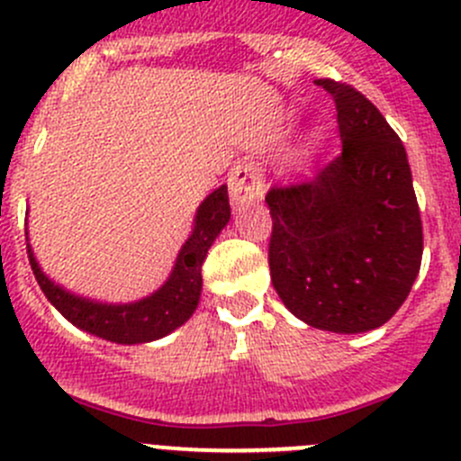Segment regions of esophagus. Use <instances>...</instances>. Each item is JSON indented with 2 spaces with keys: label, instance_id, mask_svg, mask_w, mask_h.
Returning a JSON list of instances; mask_svg holds the SVG:
<instances>
[{
  "label": "esophagus",
  "instance_id": "obj_1",
  "mask_svg": "<svg viewBox=\"0 0 461 461\" xmlns=\"http://www.w3.org/2000/svg\"><path fill=\"white\" fill-rule=\"evenodd\" d=\"M227 185H230L231 200L236 204L257 203L263 195V176L261 168L254 162H240L227 176Z\"/></svg>",
  "mask_w": 461,
  "mask_h": 461
}]
</instances>
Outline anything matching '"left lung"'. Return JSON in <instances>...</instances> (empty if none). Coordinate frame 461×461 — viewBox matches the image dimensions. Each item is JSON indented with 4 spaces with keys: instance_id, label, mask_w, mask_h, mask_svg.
I'll return each instance as SVG.
<instances>
[{
    "instance_id": "1",
    "label": "left lung",
    "mask_w": 461,
    "mask_h": 461,
    "mask_svg": "<svg viewBox=\"0 0 461 461\" xmlns=\"http://www.w3.org/2000/svg\"><path fill=\"white\" fill-rule=\"evenodd\" d=\"M333 96L342 150L311 180L270 186L272 285L315 329L363 333L385 324L421 267L423 227L408 155L378 107L342 80Z\"/></svg>"
}]
</instances>
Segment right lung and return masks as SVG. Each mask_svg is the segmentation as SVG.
Segmentation results:
<instances>
[{
  "label": "right lung",
  "instance_id": "obj_1",
  "mask_svg": "<svg viewBox=\"0 0 461 461\" xmlns=\"http://www.w3.org/2000/svg\"><path fill=\"white\" fill-rule=\"evenodd\" d=\"M230 195H227V186L222 185L200 204L194 234L177 254L176 267L167 284L150 297L137 303H123V306L96 303L69 294L44 276V272L35 263L29 243H26V252H29L31 270L42 293L71 324L117 344L150 342L176 330L194 315L200 288H203V275H200L203 261L213 239L230 222Z\"/></svg>",
  "mask_w": 461,
  "mask_h": 461
}]
</instances>
